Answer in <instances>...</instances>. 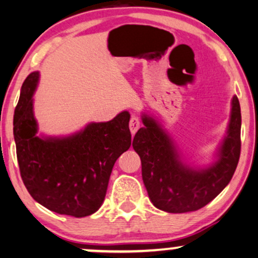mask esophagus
<instances>
[{
	"mask_svg": "<svg viewBox=\"0 0 258 258\" xmlns=\"http://www.w3.org/2000/svg\"><path fill=\"white\" fill-rule=\"evenodd\" d=\"M140 126H142V121H140V118L136 115H132L131 120H130V131H131L132 135H135V133L138 131L140 128Z\"/></svg>",
	"mask_w": 258,
	"mask_h": 258,
	"instance_id": "34e87169",
	"label": "esophagus"
}]
</instances>
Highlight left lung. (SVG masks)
<instances>
[{
  "label": "left lung",
  "mask_w": 258,
  "mask_h": 258,
  "mask_svg": "<svg viewBox=\"0 0 258 258\" xmlns=\"http://www.w3.org/2000/svg\"><path fill=\"white\" fill-rule=\"evenodd\" d=\"M133 138V149L142 160L144 184L153 205L171 214L196 211L221 194L235 173L241 156V106L232 99L228 136L211 167L195 171L179 160L169 136L150 116Z\"/></svg>",
  "instance_id": "8db88e82"
}]
</instances>
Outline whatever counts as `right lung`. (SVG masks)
I'll return each instance as SVG.
<instances>
[{"label":"right lung","mask_w":258,"mask_h":258,"mask_svg":"<svg viewBox=\"0 0 258 258\" xmlns=\"http://www.w3.org/2000/svg\"><path fill=\"white\" fill-rule=\"evenodd\" d=\"M37 80V72L27 77L14 114L23 184L48 210L86 217L101 207L114 163L131 146L130 113L121 112L107 122L89 123L67 138H39L32 99Z\"/></svg>","instance_id":"add662e5"}]
</instances>
